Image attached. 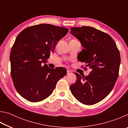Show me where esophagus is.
<instances>
[{
	"label": "esophagus",
	"instance_id": "34e87169",
	"mask_svg": "<svg viewBox=\"0 0 128 128\" xmlns=\"http://www.w3.org/2000/svg\"><path fill=\"white\" fill-rule=\"evenodd\" d=\"M71 73H72V72H71V71H70V70H67V75H69V74H70Z\"/></svg>",
	"mask_w": 128,
	"mask_h": 128
}]
</instances>
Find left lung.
I'll return each mask as SVG.
<instances>
[{
	"label": "left lung",
	"mask_w": 128,
	"mask_h": 128,
	"mask_svg": "<svg viewBox=\"0 0 128 128\" xmlns=\"http://www.w3.org/2000/svg\"><path fill=\"white\" fill-rule=\"evenodd\" d=\"M70 33L84 47L78 59L92 69L85 77L74 73L77 80L70 86L71 92L84 104H94L113 89L118 76L120 52L111 36L94 28H71Z\"/></svg>",
	"instance_id": "left-lung-1"
}]
</instances>
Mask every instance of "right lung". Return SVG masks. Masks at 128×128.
Instances as JSON below:
<instances>
[{
    "mask_svg": "<svg viewBox=\"0 0 128 128\" xmlns=\"http://www.w3.org/2000/svg\"><path fill=\"white\" fill-rule=\"evenodd\" d=\"M68 31L42 24L26 28L17 36L10 54V73L17 92L27 100L38 102L47 98L66 75L63 67L52 69L45 63Z\"/></svg>",
    "mask_w": 128,
    "mask_h": 128,
    "instance_id": "right-lung-1",
    "label": "right lung"
}]
</instances>
